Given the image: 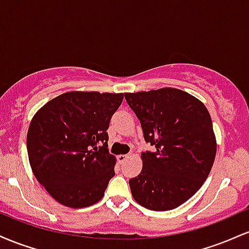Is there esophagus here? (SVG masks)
Segmentation results:
<instances>
[{
  "label": "esophagus",
  "instance_id": "1",
  "mask_svg": "<svg viewBox=\"0 0 249 249\" xmlns=\"http://www.w3.org/2000/svg\"><path fill=\"white\" fill-rule=\"evenodd\" d=\"M128 157H130V156H128V154H119V156L117 157V158H118V161L119 162H124L128 158Z\"/></svg>",
  "mask_w": 249,
  "mask_h": 249
}]
</instances>
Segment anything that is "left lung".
<instances>
[{
	"mask_svg": "<svg viewBox=\"0 0 249 249\" xmlns=\"http://www.w3.org/2000/svg\"><path fill=\"white\" fill-rule=\"evenodd\" d=\"M124 96L141 121L145 142L156 147L142 153V172L128 181L132 196L151 211L177 208L202 186L213 166L216 142L210 113L179 89Z\"/></svg>",
	"mask_w": 249,
	"mask_h": 249,
	"instance_id": "left-lung-1",
	"label": "left lung"
}]
</instances>
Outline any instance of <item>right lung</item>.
<instances>
[{
	"label": "right lung",
	"instance_id": "obj_1",
	"mask_svg": "<svg viewBox=\"0 0 249 249\" xmlns=\"http://www.w3.org/2000/svg\"><path fill=\"white\" fill-rule=\"evenodd\" d=\"M123 98V93L71 91L34 116L27 136L31 170L59 204L82 208L104 196L116 164L107 131Z\"/></svg>",
	"mask_w": 249,
	"mask_h": 249
}]
</instances>
